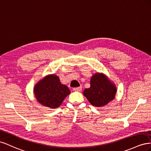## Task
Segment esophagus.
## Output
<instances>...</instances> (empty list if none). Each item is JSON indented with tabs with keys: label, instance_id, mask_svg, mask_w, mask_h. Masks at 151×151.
<instances>
[{
	"label": "esophagus",
	"instance_id": "1",
	"mask_svg": "<svg viewBox=\"0 0 151 151\" xmlns=\"http://www.w3.org/2000/svg\"><path fill=\"white\" fill-rule=\"evenodd\" d=\"M81 89H82V88H81V87H76V88H74L73 90V91L75 92H80Z\"/></svg>",
	"mask_w": 151,
	"mask_h": 151
}]
</instances>
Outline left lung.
Wrapping results in <instances>:
<instances>
[{
    "label": "left lung",
    "mask_w": 151,
    "mask_h": 151,
    "mask_svg": "<svg viewBox=\"0 0 151 151\" xmlns=\"http://www.w3.org/2000/svg\"><path fill=\"white\" fill-rule=\"evenodd\" d=\"M117 92L116 85L106 75L96 73L90 78V87L85 88L83 94L95 107H104L113 101Z\"/></svg>",
    "instance_id": "1"
}]
</instances>
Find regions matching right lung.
Listing matches in <instances>:
<instances>
[{"label": "right lung", "mask_w": 151, "mask_h": 151, "mask_svg": "<svg viewBox=\"0 0 151 151\" xmlns=\"http://www.w3.org/2000/svg\"><path fill=\"white\" fill-rule=\"evenodd\" d=\"M33 93L38 102L51 109L58 108L71 91L62 84L59 76L50 74L44 76L35 85Z\"/></svg>", "instance_id": "right-lung-1"}]
</instances>
